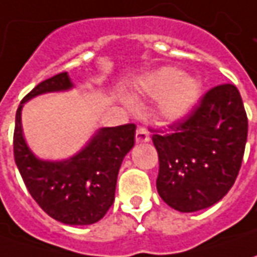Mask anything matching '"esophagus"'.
Wrapping results in <instances>:
<instances>
[{
	"label": "esophagus",
	"mask_w": 257,
	"mask_h": 257,
	"mask_svg": "<svg viewBox=\"0 0 257 257\" xmlns=\"http://www.w3.org/2000/svg\"><path fill=\"white\" fill-rule=\"evenodd\" d=\"M136 140H137L139 143H146V142H149V140H150V133H149V130H147V128H144V127L137 128Z\"/></svg>",
	"instance_id": "obj_1"
}]
</instances>
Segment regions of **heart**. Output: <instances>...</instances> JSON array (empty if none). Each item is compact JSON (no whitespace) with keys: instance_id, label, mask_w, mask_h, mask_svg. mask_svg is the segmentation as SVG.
Returning a JSON list of instances; mask_svg holds the SVG:
<instances>
[{"instance_id":"b5f03b06","label":"heart","mask_w":257,"mask_h":257,"mask_svg":"<svg viewBox=\"0 0 257 257\" xmlns=\"http://www.w3.org/2000/svg\"><path fill=\"white\" fill-rule=\"evenodd\" d=\"M200 85L190 75H182L174 68H163L146 78L143 91L160 98L159 114L166 121H177L192 110L199 97Z\"/></svg>"}]
</instances>
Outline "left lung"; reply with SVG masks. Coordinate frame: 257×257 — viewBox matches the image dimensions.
Returning <instances> with one entry per match:
<instances>
[{
	"mask_svg": "<svg viewBox=\"0 0 257 257\" xmlns=\"http://www.w3.org/2000/svg\"><path fill=\"white\" fill-rule=\"evenodd\" d=\"M159 154L157 192L179 212L210 207L232 189L242 166L247 115L236 85L219 84L169 133L150 128Z\"/></svg>",
	"mask_w": 257,
	"mask_h": 257,
	"instance_id": "1",
	"label": "left lung"
}]
</instances>
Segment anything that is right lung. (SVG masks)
<instances>
[{
    "mask_svg": "<svg viewBox=\"0 0 257 257\" xmlns=\"http://www.w3.org/2000/svg\"><path fill=\"white\" fill-rule=\"evenodd\" d=\"M70 87L64 71L41 81L21 100L15 114L14 159L28 192L48 216L65 224H93L113 204L120 166L134 146L136 124L100 128L70 160L51 163L37 159L23 136V104L38 94Z\"/></svg>",
    "mask_w": 257,
    "mask_h": 257,
    "instance_id": "right-lung-1",
    "label": "right lung"
}]
</instances>
